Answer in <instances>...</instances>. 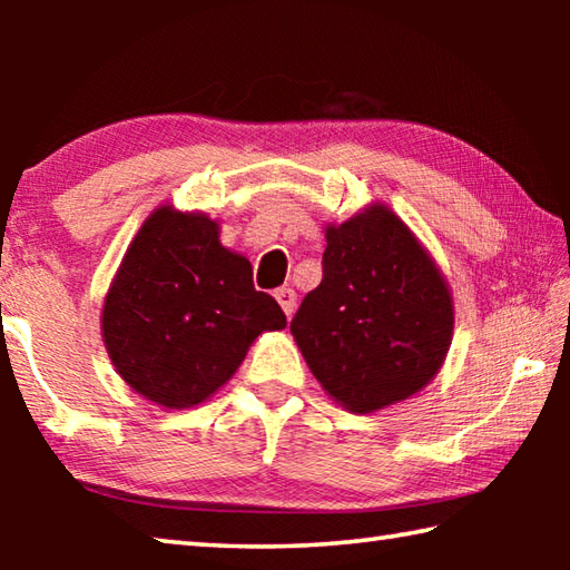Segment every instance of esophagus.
I'll return each instance as SVG.
<instances>
[{"label": "esophagus", "instance_id": "34e87169", "mask_svg": "<svg viewBox=\"0 0 570 570\" xmlns=\"http://www.w3.org/2000/svg\"><path fill=\"white\" fill-rule=\"evenodd\" d=\"M276 296V302H278V306L284 308V314L286 316H292L294 314V308H296V292L294 288H278V292L274 294Z\"/></svg>", "mask_w": 570, "mask_h": 570}]
</instances>
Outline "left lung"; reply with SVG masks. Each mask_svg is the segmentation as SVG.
I'll return each instance as SVG.
<instances>
[{
    "label": "left lung",
    "instance_id": "1",
    "mask_svg": "<svg viewBox=\"0 0 570 570\" xmlns=\"http://www.w3.org/2000/svg\"><path fill=\"white\" fill-rule=\"evenodd\" d=\"M322 284L292 334L308 370L344 410L370 414L438 377L455 304L435 258L390 206L370 204L324 228Z\"/></svg>",
    "mask_w": 570,
    "mask_h": 570
}]
</instances>
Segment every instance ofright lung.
Returning a JSON list of instances; mask_svg holds the SVG:
<instances>
[{"instance_id":"1","label":"right lung","mask_w":570,"mask_h":570,"mask_svg":"<svg viewBox=\"0 0 570 570\" xmlns=\"http://www.w3.org/2000/svg\"><path fill=\"white\" fill-rule=\"evenodd\" d=\"M218 236L200 210L158 206L105 294L100 330L115 372L158 407L214 397L258 336L286 326L274 296L254 288L248 258Z\"/></svg>"}]
</instances>
